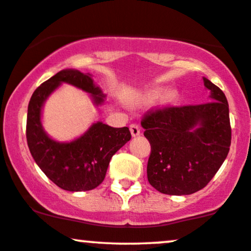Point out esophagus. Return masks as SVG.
<instances>
[{
	"mask_svg": "<svg viewBox=\"0 0 251 251\" xmlns=\"http://www.w3.org/2000/svg\"><path fill=\"white\" fill-rule=\"evenodd\" d=\"M129 131H131L132 137H138V135L140 134V128H139L137 124H132V125H129Z\"/></svg>",
	"mask_w": 251,
	"mask_h": 251,
	"instance_id": "obj_1",
	"label": "esophagus"
}]
</instances>
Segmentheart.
I'll return each instance as SVG.
<instances>
[{
  "mask_svg": "<svg viewBox=\"0 0 251 251\" xmlns=\"http://www.w3.org/2000/svg\"><path fill=\"white\" fill-rule=\"evenodd\" d=\"M158 97H159V92H156V91L149 92L143 97V102H145V104H149V102L154 101Z\"/></svg>",
  "mask_w": 251,
  "mask_h": 251,
  "instance_id": "obj_1",
  "label": "heart"
}]
</instances>
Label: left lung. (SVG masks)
I'll return each instance as SVG.
<instances>
[{
	"mask_svg": "<svg viewBox=\"0 0 251 251\" xmlns=\"http://www.w3.org/2000/svg\"><path fill=\"white\" fill-rule=\"evenodd\" d=\"M209 100L150 111L141 120L151 144L147 179L156 191L189 195L213 179L231 143L229 105L220 87L203 77Z\"/></svg>",
	"mask_w": 251,
	"mask_h": 251,
	"instance_id": "8db88e82",
	"label": "left lung"
}]
</instances>
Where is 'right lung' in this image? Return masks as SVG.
Listing matches in <instances>:
<instances>
[{"label": "right lung", "instance_id": "add662e5", "mask_svg": "<svg viewBox=\"0 0 251 251\" xmlns=\"http://www.w3.org/2000/svg\"><path fill=\"white\" fill-rule=\"evenodd\" d=\"M63 83L90 93L96 106L104 104L105 95L90 74L65 69L44 81L32 93L26 117V141L42 172L59 188L85 192L104 181L110 160L131 139L128 127H111L97 122L84 134L69 143H59L47 134L42 125V108Z\"/></svg>", "mask_w": 251, "mask_h": 251}]
</instances>
